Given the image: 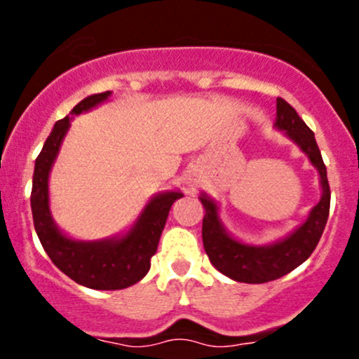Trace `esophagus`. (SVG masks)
<instances>
[{
	"label": "esophagus",
	"instance_id": "esophagus-1",
	"mask_svg": "<svg viewBox=\"0 0 359 359\" xmlns=\"http://www.w3.org/2000/svg\"><path fill=\"white\" fill-rule=\"evenodd\" d=\"M187 186H189V189H196V186H198V180L196 179H189V182H187Z\"/></svg>",
	"mask_w": 359,
	"mask_h": 359
}]
</instances>
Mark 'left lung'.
I'll return each mask as SVG.
<instances>
[{"mask_svg":"<svg viewBox=\"0 0 359 359\" xmlns=\"http://www.w3.org/2000/svg\"><path fill=\"white\" fill-rule=\"evenodd\" d=\"M274 128L283 132L295 146H299V149L309 158L311 165L318 170L321 198L311 208L307 219L290 234L269 245H252L238 240L226 229L220 219L219 203L201 193L200 201L205 208L201 234L206 255L217 271L240 283H267L306 262L323 234L330 212L327 166L318 149L314 133L283 99H276Z\"/></svg>","mask_w":359,"mask_h":359,"instance_id":"1","label":"left lung"}]
</instances>
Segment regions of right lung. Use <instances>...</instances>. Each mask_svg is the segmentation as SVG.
I'll use <instances>...</instances> for the list:
<instances>
[{
    "label": "right lung",
    "instance_id": "right-lung-1",
    "mask_svg": "<svg viewBox=\"0 0 359 359\" xmlns=\"http://www.w3.org/2000/svg\"><path fill=\"white\" fill-rule=\"evenodd\" d=\"M111 92L93 93L83 99L71 114H83L109 100ZM71 119L55 123L41 153L36 158L32 175L31 210L34 229L52 262L76 283L93 290H121L142 280L156 253L172 205L184 194L179 189L154 194L126 233L95 241L74 240L59 229L50 210L48 179L59 156Z\"/></svg>",
    "mask_w": 359,
    "mask_h": 359
}]
</instances>
